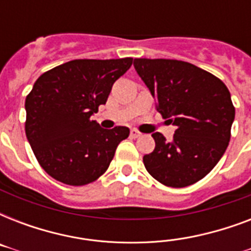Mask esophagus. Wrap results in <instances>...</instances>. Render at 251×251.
Returning <instances> with one entry per match:
<instances>
[{
    "instance_id": "34e87169",
    "label": "esophagus",
    "mask_w": 251,
    "mask_h": 251,
    "mask_svg": "<svg viewBox=\"0 0 251 251\" xmlns=\"http://www.w3.org/2000/svg\"><path fill=\"white\" fill-rule=\"evenodd\" d=\"M141 135H142V133H139V131H138V130H135V129H133L131 131H130V137H131V138H139Z\"/></svg>"
}]
</instances>
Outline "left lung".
I'll return each mask as SVG.
<instances>
[{
  "mask_svg": "<svg viewBox=\"0 0 251 251\" xmlns=\"http://www.w3.org/2000/svg\"><path fill=\"white\" fill-rule=\"evenodd\" d=\"M134 68L156 99L161 116L177 126L172 141L152 134L155 150L143 156L146 169L165 186L198 182L229 143L234 120L229 90L218 76L185 61L135 58Z\"/></svg>",
  "mask_w": 251,
  "mask_h": 251,
  "instance_id": "1",
  "label": "left lung"
}]
</instances>
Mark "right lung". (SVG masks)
I'll return each mask as SVG.
<instances>
[{
  "mask_svg": "<svg viewBox=\"0 0 251 251\" xmlns=\"http://www.w3.org/2000/svg\"><path fill=\"white\" fill-rule=\"evenodd\" d=\"M133 58L73 60L41 74L25 98V135L40 167L57 181L83 186L109 167L130 130L100 127L91 116Z\"/></svg>",
  "mask_w": 251,
  "mask_h": 251,
  "instance_id": "1",
  "label": "right lung"
}]
</instances>
